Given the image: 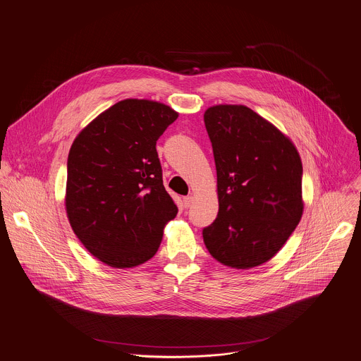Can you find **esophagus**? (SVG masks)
I'll return each mask as SVG.
<instances>
[{
  "instance_id": "34e87169",
  "label": "esophagus",
  "mask_w": 361,
  "mask_h": 361,
  "mask_svg": "<svg viewBox=\"0 0 361 361\" xmlns=\"http://www.w3.org/2000/svg\"><path fill=\"white\" fill-rule=\"evenodd\" d=\"M192 200H194V197H192V195H187V197H184V200H183L184 207H185V208H188V207L192 204Z\"/></svg>"
}]
</instances>
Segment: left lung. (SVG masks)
I'll list each match as a JSON object with an SVG mask.
<instances>
[{
    "mask_svg": "<svg viewBox=\"0 0 361 361\" xmlns=\"http://www.w3.org/2000/svg\"><path fill=\"white\" fill-rule=\"evenodd\" d=\"M219 209L202 229L208 252L222 265L250 269L268 262L288 241L303 212L302 161L293 143L243 104L204 113Z\"/></svg>",
    "mask_w": 361,
    "mask_h": 361,
    "instance_id": "1",
    "label": "left lung"
}]
</instances>
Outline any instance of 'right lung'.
I'll return each instance as SVG.
<instances>
[{"label": "right lung", "mask_w": 361, "mask_h": 361, "mask_svg": "<svg viewBox=\"0 0 361 361\" xmlns=\"http://www.w3.org/2000/svg\"><path fill=\"white\" fill-rule=\"evenodd\" d=\"M177 117L163 103L126 99L100 113L71 147L66 214L83 247L109 267L153 258L164 225L178 212L156 150Z\"/></svg>", "instance_id": "1"}]
</instances>
